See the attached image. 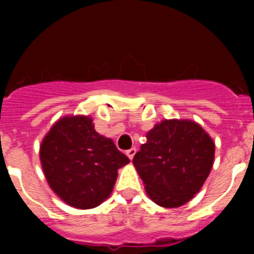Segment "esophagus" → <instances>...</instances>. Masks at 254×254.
Returning <instances> with one entry per match:
<instances>
[{"label":"esophagus","instance_id":"esophagus-1","mask_svg":"<svg viewBox=\"0 0 254 254\" xmlns=\"http://www.w3.org/2000/svg\"><path fill=\"white\" fill-rule=\"evenodd\" d=\"M135 153H137V149H135V147H131V149H129V150L127 151V157H129V159H133V157H134V154Z\"/></svg>","mask_w":254,"mask_h":254}]
</instances>
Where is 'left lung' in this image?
Here are the masks:
<instances>
[{"mask_svg":"<svg viewBox=\"0 0 254 254\" xmlns=\"http://www.w3.org/2000/svg\"><path fill=\"white\" fill-rule=\"evenodd\" d=\"M133 158L151 200L165 208L186 204L200 191L215 158V143L191 120H163L147 131Z\"/></svg>","mask_w":254,"mask_h":254,"instance_id":"1","label":"left lung"}]
</instances>
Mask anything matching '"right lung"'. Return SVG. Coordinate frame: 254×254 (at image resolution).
Returning a JSON list of instances; mask_svg holds the SVG:
<instances>
[{"instance_id": "right-lung-1", "label": "right lung", "mask_w": 254, "mask_h": 254, "mask_svg": "<svg viewBox=\"0 0 254 254\" xmlns=\"http://www.w3.org/2000/svg\"><path fill=\"white\" fill-rule=\"evenodd\" d=\"M39 158L51 190L79 209L101 204L111 195L117 170L129 163L111 138L95 130L89 116L58 120L42 141Z\"/></svg>"}]
</instances>
